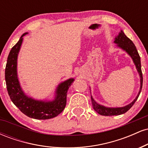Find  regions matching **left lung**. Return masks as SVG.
<instances>
[{
	"instance_id": "8db88e82",
	"label": "left lung",
	"mask_w": 148,
	"mask_h": 148,
	"mask_svg": "<svg viewBox=\"0 0 148 148\" xmlns=\"http://www.w3.org/2000/svg\"><path fill=\"white\" fill-rule=\"evenodd\" d=\"M114 43L117 44V47H120L123 50L125 51L130 56L132 60H133L140 78V88L138 95H137L136 97L135 98V99L132 103H130V104L127 105L125 106L120 107V108H109V107H106L104 106H102V105H100L99 103H97L92 98V97L91 96V101L93 109L97 113H99V114L101 115H105V116L119 115L123 114V113L128 111L132 108V106L134 104V103L136 102L137 99H138L139 95L140 93V91H141L143 86V74L141 71V64H140V58L138 53V51H137L135 45L133 43V42L125 35V34L123 33V30H121L118 36L115 38Z\"/></svg>"
}]
</instances>
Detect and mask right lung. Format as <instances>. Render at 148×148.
I'll use <instances>...</instances> for the list:
<instances>
[{
  "label": "right lung",
  "mask_w": 148,
  "mask_h": 148,
  "mask_svg": "<svg viewBox=\"0 0 148 148\" xmlns=\"http://www.w3.org/2000/svg\"><path fill=\"white\" fill-rule=\"evenodd\" d=\"M26 34L25 33L21 35L8 55L5 72L8 95L15 106L29 118L37 120L55 118L64 110L67 103V90L74 79H69L59 84L56 90V97L53 101L35 100L25 95L18 82L16 67L18 54L23 42V37Z\"/></svg>",
  "instance_id": "obj_1"
}]
</instances>
